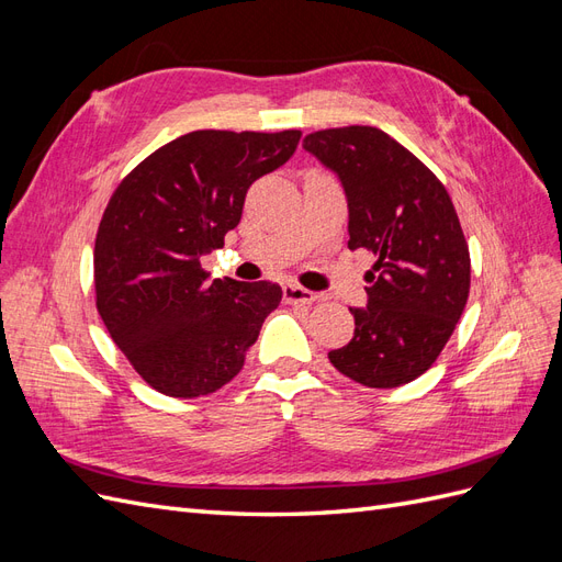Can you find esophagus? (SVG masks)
Wrapping results in <instances>:
<instances>
[{
  "mask_svg": "<svg viewBox=\"0 0 562 562\" xmlns=\"http://www.w3.org/2000/svg\"><path fill=\"white\" fill-rule=\"evenodd\" d=\"M318 295L307 291V288H302L297 283H285L283 285V302L288 304H312Z\"/></svg>",
  "mask_w": 562,
  "mask_h": 562,
  "instance_id": "obj_1",
  "label": "esophagus"
}]
</instances>
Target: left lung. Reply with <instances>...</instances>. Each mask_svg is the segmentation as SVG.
<instances>
[{
	"instance_id": "8db88e82",
	"label": "left lung",
	"mask_w": 562,
	"mask_h": 562,
	"mask_svg": "<svg viewBox=\"0 0 562 562\" xmlns=\"http://www.w3.org/2000/svg\"><path fill=\"white\" fill-rule=\"evenodd\" d=\"M302 147L345 187L349 248L378 258L366 274L368 307L351 310L353 337L328 359L370 389L413 382L443 351L469 300V246L446 184L375 126L316 131Z\"/></svg>"
}]
</instances>
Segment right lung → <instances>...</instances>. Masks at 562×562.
<instances>
[{
  "mask_svg": "<svg viewBox=\"0 0 562 562\" xmlns=\"http://www.w3.org/2000/svg\"><path fill=\"white\" fill-rule=\"evenodd\" d=\"M300 131H192L119 182L93 250L95 307L116 347L159 394L209 396L239 375L281 285L215 279L201 255L225 246L248 187L277 171Z\"/></svg>",
  "mask_w": 562,
  "mask_h": 562,
  "instance_id": "right-lung-1",
  "label": "right lung"
}]
</instances>
